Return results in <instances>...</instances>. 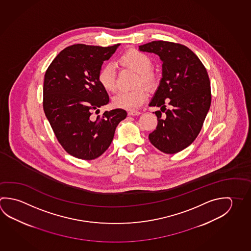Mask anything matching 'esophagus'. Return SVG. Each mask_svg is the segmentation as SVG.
Masks as SVG:
<instances>
[{"instance_id":"obj_1","label":"esophagus","mask_w":251,"mask_h":251,"mask_svg":"<svg viewBox=\"0 0 251 251\" xmlns=\"http://www.w3.org/2000/svg\"><path fill=\"white\" fill-rule=\"evenodd\" d=\"M141 113L139 112V111L132 110L128 111V112H127V115H132V116H135V115H139Z\"/></svg>"}]
</instances>
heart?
Instances as JSON below:
<instances>
[{
  "mask_svg": "<svg viewBox=\"0 0 251 251\" xmlns=\"http://www.w3.org/2000/svg\"><path fill=\"white\" fill-rule=\"evenodd\" d=\"M119 62L130 70L137 72L135 85H145L150 91L158 87V75L152 70L153 62L147 53L136 49L128 50L120 57ZM98 81L102 88L107 93H115L117 88L114 66L106 64L102 67L98 74ZM147 98V92L144 87H137L131 91L120 92L113 98V105L115 107L127 110H135L144 104Z\"/></svg>",
  "mask_w": 251,
  "mask_h": 251,
  "instance_id": "heart-1",
  "label": "heart"
}]
</instances>
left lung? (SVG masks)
Here are the masks:
<instances>
[{
    "mask_svg": "<svg viewBox=\"0 0 251 251\" xmlns=\"http://www.w3.org/2000/svg\"><path fill=\"white\" fill-rule=\"evenodd\" d=\"M139 49L158 54L163 62L162 78L150 103L160 108L155 112L158 125L150 142L164 153H177L197 138L211 106L206 69L184 45L157 40Z\"/></svg>",
    "mask_w": 251,
    "mask_h": 251,
    "instance_id": "left-lung-1",
    "label": "left lung"
}]
</instances>
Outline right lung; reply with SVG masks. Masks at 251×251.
<instances>
[{"instance_id":"obj_1","label":"right lung","mask_w":251,"mask_h":251,"mask_svg":"<svg viewBox=\"0 0 251 251\" xmlns=\"http://www.w3.org/2000/svg\"><path fill=\"white\" fill-rule=\"evenodd\" d=\"M119 46L72 45L58 53L46 71L45 115L58 142L73 157L92 160L101 156L110 146L117 125L127 116L122 108L93 116L109 103L98 74Z\"/></svg>"}]
</instances>
